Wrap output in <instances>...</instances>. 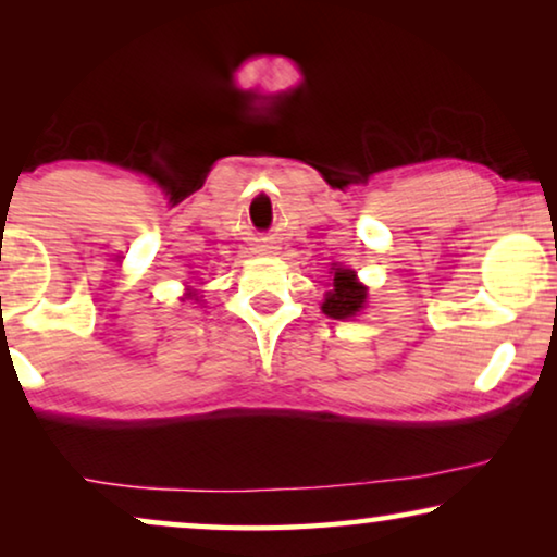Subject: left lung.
Returning <instances> with one entry per match:
<instances>
[{"instance_id":"1","label":"left lung","mask_w":557,"mask_h":557,"mask_svg":"<svg viewBox=\"0 0 557 557\" xmlns=\"http://www.w3.org/2000/svg\"><path fill=\"white\" fill-rule=\"evenodd\" d=\"M364 296H368V288L355 278V271L337 269L334 271L332 292H326L322 311L332 319H349L362 309Z\"/></svg>"}]
</instances>
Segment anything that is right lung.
<instances>
[{
    "mask_svg": "<svg viewBox=\"0 0 557 557\" xmlns=\"http://www.w3.org/2000/svg\"><path fill=\"white\" fill-rule=\"evenodd\" d=\"M187 299H195V296H193V294H189V296H187ZM195 301H197V299H195Z\"/></svg>",
    "mask_w": 557,
    "mask_h": 557,
    "instance_id": "right-lung-1",
    "label": "right lung"
}]
</instances>
